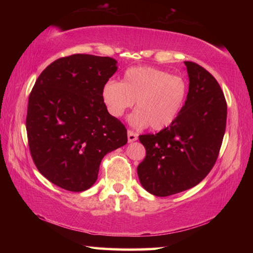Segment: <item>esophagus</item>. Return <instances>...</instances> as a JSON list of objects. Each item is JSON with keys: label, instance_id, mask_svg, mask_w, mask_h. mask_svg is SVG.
<instances>
[{"label": "esophagus", "instance_id": "esophagus-1", "mask_svg": "<svg viewBox=\"0 0 253 253\" xmlns=\"http://www.w3.org/2000/svg\"><path fill=\"white\" fill-rule=\"evenodd\" d=\"M127 137H128V143H132V142H135V140H137V138H138V135H137L134 131L128 130Z\"/></svg>", "mask_w": 253, "mask_h": 253}]
</instances>
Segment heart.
<instances>
[{
	"mask_svg": "<svg viewBox=\"0 0 253 253\" xmlns=\"http://www.w3.org/2000/svg\"><path fill=\"white\" fill-rule=\"evenodd\" d=\"M188 85L179 76L154 67H132L126 70L123 83L109 80L102 88V100L110 116L122 117L135 105L129 116L134 127L163 130L181 114L186 101Z\"/></svg>",
	"mask_w": 253,
	"mask_h": 253,
	"instance_id": "b5f03b06",
	"label": "heart"
}]
</instances>
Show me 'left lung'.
<instances>
[{
    "mask_svg": "<svg viewBox=\"0 0 253 253\" xmlns=\"http://www.w3.org/2000/svg\"><path fill=\"white\" fill-rule=\"evenodd\" d=\"M185 105L169 127L139 136L146 157L137 168L139 182L155 196L186 191L215 164L226 125V101L215 78L198 63L185 61Z\"/></svg>",
    "mask_w": 253,
    "mask_h": 253,
    "instance_id": "8db88e82",
    "label": "left lung"
}]
</instances>
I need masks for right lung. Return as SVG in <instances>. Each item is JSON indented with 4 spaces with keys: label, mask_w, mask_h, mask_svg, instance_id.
Returning a JSON list of instances; mask_svg holds the SVG:
<instances>
[{
    "label": "right lung",
    "mask_w": 253,
    "mask_h": 253,
    "mask_svg": "<svg viewBox=\"0 0 253 253\" xmlns=\"http://www.w3.org/2000/svg\"><path fill=\"white\" fill-rule=\"evenodd\" d=\"M116 65L113 58L91 54L60 58L41 72L30 93V153L39 172L63 190L91 187L104 156L127 143L125 126L102 100Z\"/></svg>",
    "instance_id": "obj_1"
}]
</instances>
